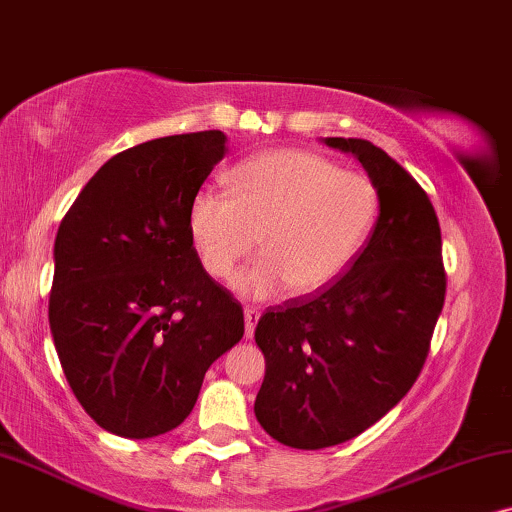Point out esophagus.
I'll use <instances>...</instances> for the list:
<instances>
[{
  "instance_id": "1",
  "label": "esophagus",
  "mask_w": 512,
  "mask_h": 512,
  "mask_svg": "<svg viewBox=\"0 0 512 512\" xmlns=\"http://www.w3.org/2000/svg\"><path fill=\"white\" fill-rule=\"evenodd\" d=\"M262 313L255 309V306H245V337L255 335L257 320H260Z\"/></svg>"
}]
</instances>
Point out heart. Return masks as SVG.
Instances as JSON below:
<instances>
[{
	"mask_svg": "<svg viewBox=\"0 0 512 512\" xmlns=\"http://www.w3.org/2000/svg\"><path fill=\"white\" fill-rule=\"evenodd\" d=\"M227 196L199 192L187 229L203 269L231 281L257 250L267 260L238 278V288L267 297L323 292L351 267L379 217L372 177L299 149L250 156L224 175Z\"/></svg>",
	"mask_w": 512,
	"mask_h": 512,
	"instance_id": "heart-1",
	"label": "heart"
}]
</instances>
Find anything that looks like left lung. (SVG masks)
Instances as JSON below:
<instances>
[{"instance_id": "1", "label": "left lung", "mask_w": 512, "mask_h": 512, "mask_svg": "<svg viewBox=\"0 0 512 512\" xmlns=\"http://www.w3.org/2000/svg\"><path fill=\"white\" fill-rule=\"evenodd\" d=\"M351 152L379 187L365 248L330 288L269 306L255 330L267 372L255 417L295 449L339 445L405 398L426 363L445 304L438 215L428 194L384 149L325 138Z\"/></svg>"}]
</instances>
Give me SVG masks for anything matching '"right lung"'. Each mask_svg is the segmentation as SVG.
I'll return each mask as SVG.
<instances>
[{"label": "right lung", "instance_id": "obj_1", "mask_svg": "<svg viewBox=\"0 0 512 512\" xmlns=\"http://www.w3.org/2000/svg\"><path fill=\"white\" fill-rule=\"evenodd\" d=\"M224 142L201 131L119 152L58 227L53 344L88 417L121 438L180 426L208 367L245 332L241 304L208 276L187 229Z\"/></svg>", "mask_w": 512, "mask_h": 512}]
</instances>
